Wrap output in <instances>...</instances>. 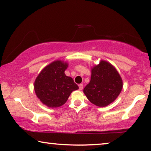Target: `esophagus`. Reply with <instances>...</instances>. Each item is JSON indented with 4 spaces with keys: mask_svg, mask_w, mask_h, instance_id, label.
<instances>
[{
    "mask_svg": "<svg viewBox=\"0 0 151 151\" xmlns=\"http://www.w3.org/2000/svg\"><path fill=\"white\" fill-rule=\"evenodd\" d=\"M78 86H79V90H82L83 89V84H82V83H80V84L78 85Z\"/></svg>",
    "mask_w": 151,
    "mask_h": 151,
    "instance_id": "obj_1",
    "label": "esophagus"
}]
</instances>
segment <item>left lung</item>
Here are the masks:
<instances>
[{"mask_svg":"<svg viewBox=\"0 0 151 151\" xmlns=\"http://www.w3.org/2000/svg\"><path fill=\"white\" fill-rule=\"evenodd\" d=\"M122 88V79L117 69L110 63L101 60L91 69V78L83 93L92 104L104 107L117 98Z\"/></svg>","mask_w":151,"mask_h":151,"instance_id":"8db88e82","label":"left lung"}]
</instances>
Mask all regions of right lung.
Instances as JSON below:
<instances>
[{
  "label": "right lung",
  "instance_id": "1",
  "mask_svg": "<svg viewBox=\"0 0 151 151\" xmlns=\"http://www.w3.org/2000/svg\"><path fill=\"white\" fill-rule=\"evenodd\" d=\"M68 63L57 60L46 66L34 82V90L40 101L50 108L62 106L69 95L79 88L71 77L65 74Z\"/></svg>",
  "mask_w": 151,
  "mask_h": 151
}]
</instances>
